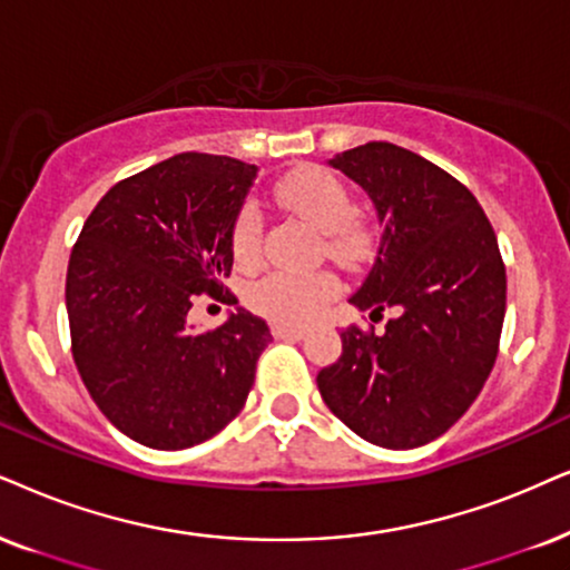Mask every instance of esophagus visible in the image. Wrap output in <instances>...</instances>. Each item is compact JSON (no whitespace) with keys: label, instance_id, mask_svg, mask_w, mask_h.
<instances>
[{"label":"esophagus","instance_id":"34e87169","mask_svg":"<svg viewBox=\"0 0 570 570\" xmlns=\"http://www.w3.org/2000/svg\"><path fill=\"white\" fill-rule=\"evenodd\" d=\"M273 336L276 338H292V342H297V338L305 336V328L302 326H286V323H273Z\"/></svg>","mask_w":570,"mask_h":570}]
</instances>
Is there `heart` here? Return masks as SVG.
Segmentation results:
<instances>
[{"mask_svg":"<svg viewBox=\"0 0 570 570\" xmlns=\"http://www.w3.org/2000/svg\"><path fill=\"white\" fill-rule=\"evenodd\" d=\"M276 202L284 210L307 220L321 232L323 252L342 265H355L371 247V232L355 213L347 184L331 170L302 168L276 184ZM263 215L255 205L242 207L234 220L232 249L239 265H255L263 257ZM338 294L331 271H273L249 286L247 299L265 318L307 323Z\"/></svg>","mask_w":570,"mask_h":570,"instance_id":"1","label":"heart"}]
</instances>
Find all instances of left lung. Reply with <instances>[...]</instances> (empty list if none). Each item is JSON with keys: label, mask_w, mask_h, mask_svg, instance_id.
Instances as JSON below:
<instances>
[{"label": "left lung", "mask_w": 570, "mask_h": 570, "mask_svg": "<svg viewBox=\"0 0 570 570\" xmlns=\"http://www.w3.org/2000/svg\"><path fill=\"white\" fill-rule=\"evenodd\" d=\"M334 168L379 213L376 261L350 302L395 315L352 323L342 357L318 373L321 397L357 436L413 450L442 436L479 397L505 321V263L479 199L455 176L389 141L350 149Z\"/></svg>", "instance_id": "1"}]
</instances>
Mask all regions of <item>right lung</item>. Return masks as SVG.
<instances>
[{"instance_id": "add662e5", "label": "right lung", "mask_w": 570, "mask_h": 570, "mask_svg": "<svg viewBox=\"0 0 570 570\" xmlns=\"http://www.w3.org/2000/svg\"><path fill=\"white\" fill-rule=\"evenodd\" d=\"M257 165L184 153L124 178L97 202L65 278L70 352L115 429L186 450L239 415L268 323L247 309L194 331V302H236L232 232Z\"/></svg>"}]
</instances>
